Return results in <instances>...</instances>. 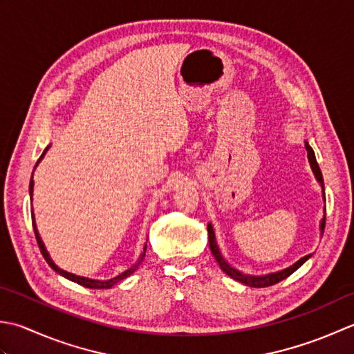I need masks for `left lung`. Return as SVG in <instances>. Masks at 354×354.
Returning a JSON list of instances; mask_svg holds the SVG:
<instances>
[{"instance_id": "left-lung-1", "label": "left lung", "mask_w": 354, "mask_h": 354, "mask_svg": "<svg viewBox=\"0 0 354 354\" xmlns=\"http://www.w3.org/2000/svg\"><path fill=\"white\" fill-rule=\"evenodd\" d=\"M306 149H307V153H308V160H310V165H312V169H313V172H315L316 178H318V182L321 183L322 191H324L322 172H321V169H319L318 162H316V157H315L313 149H312V147L308 145V143H306ZM322 196H324V200H326V192H324ZM324 229H326V217H324L322 221H321V232H322V234H324ZM207 235H209V248H211L212 255H214L215 259H217V263L220 264L221 270L225 272L226 275H229L230 278H234L235 281H240V283L246 284V286H249V287H258V288H259V287H269V286L277 284V283H279V281H283V279H286L287 277H290L295 270L299 269L301 266L304 264L310 257H312V255H306L304 258H301L299 261H297L293 266H290V268H287V269L281 270V272H277V273H270V275H264V277H250V275H244V273L238 272V270L234 269V268H230V266L225 261V259H223V257H221V254H220V250H218V246H217V241H215L214 229H212L211 225H207Z\"/></svg>"}]
</instances>
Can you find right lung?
Listing matches in <instances>:
<instances>
[{
	"mask_svg": "<svg viewBox=\"0 0 354 354\" xmlns=\"http://www.w3.org/2000/svg\"><path fill=\"white\" fill-rule=\"evenodd\" d=\"M47 149H48V147L44 149V153L41 154V157L38 158V162H36V165H35V168L38 167V163L42 160V157H44V154L47 153ZM32 178H33V174H32ZM30 178V198H32V196H33V180ZM32 221H33V230H35V236H36V241H38V246H39V249H41V254H42V257L46 258V261L48 263V266L50 268H52L55 272H57L59 273V275H62V277H66V278H68L70 281H75V283H77V284H81V286H84V287H88V288H110V287H113L114 284L116 283H119V281H122V279H125V278H128L129 275H133L134 273V270L139 268V264H140V261L143 259V257H145V252H147V246H145V249H143V254L140 255V261L137 263V264H134L131 269H128V270H125L124 273H120V275H118V277H114V278H111V279H108V281H95V279H88V278H82V277H76V275H73V273H68V272H66V270H62V269H59L57 268V266L52 261V258L48 257V254H47V250H46V248H44V243H42V240H41V236H39V234H38V230H36V225H35V217H32Z\"/></svg>",
	"mask_w": 354,
	"mask_h": 354,
	"instance_id": "add662e5",
	"label": "right lung"
}]
</instances>
